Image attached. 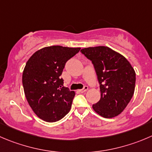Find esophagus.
<instances>
[{
  "instance_id": "esophagus-1",
  "label": "esophagus",
  "mask_w": 152,
  "mask_h": 152,
  "mask_svg": "<svg viewBox=\"0 0 152 152\" xmlns=\"http://www.w3.org/2000/svg\"><path fill=\"white\" fill-rule=\"evenodd\" d=\"M88 86H85V87H84L83 89L79 90V92H80V93H84V92H85V91H88Z\"/></svg>"
}]
</instances>
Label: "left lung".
<instances>
[{
    "mask_svg": "<svg viewBox=\"0 0 152 152\" xmlns=\"http://www.w3.org/2000/svg\"><path fill=\"white\" fill-rule=\"evenodd\" d=\"M80 52L94 64L100 85L101 97L93 109L104 118L117 117L134 93L136 73L133 67L126 57L108 47L83 48Z\"/></svg>",
    "mask_w": 152,
    "mask_h": 152,
    "instance_id": "left-lung-1",
    "label": "left lung"
}]
</instances>
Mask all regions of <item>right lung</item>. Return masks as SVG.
Instances as JSON below:
<instances>
[{"label": "right lung", "instance_id": "1", "mask_svg": "<svg viewBox=\"0 0 152 152\" xmlns=\"http://www.w3.org/2000/svg\"><path fill=\"white\" fill-rule=\"evenodd\" d=\"M80 49L46 47L26 61L22 75L25 96L34 113L44 121H58L70 111L75 92L63 87L60 76L66 62Z\"/></svg>", "mask_w": 152, "mask_h": 152}]
</instances>
